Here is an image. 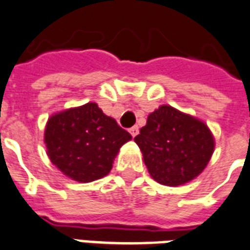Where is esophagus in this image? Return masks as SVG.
Returning a JSON list of instances; mask_svg holds the SVG:
<instances>
[{
    "label": "esophagus",
    "instance_id": "esophagus-1",
    "mask_svg": "<svg viewBox=\"0 0 250 250\" xmlns=\"http://www.w3.org/2000/svg\"><path fill=\"white\" fill-rule=\"evenodd\" d=\"M129 133H131L133 138H135V136H136V135H138V133H139V127H138V125H133V127H131V128H129Z\"/></svg>",
    "mask_w": 250,
    "mask_h": 250
}]
</instances>
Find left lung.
I'll list each match as a JSON object with an SVG mask.
<instances>
[{
  "instance_id": "8db88e82",
  "label": "left lung",
  "mask_w": 250,
  "mask_h": 250,
  "mask_svg": "<svg viewBox=\"0 0 250 250\" xmlns=\"http://www.w3.org/2000/svg\"><path fill=\"white\" fill-rule=\"evenodd\" d=\"M135 142L152 178L167 186L195 178L214 152L208 127L171 106H160L149 114Z\"/></svg>"
}]
</instances>
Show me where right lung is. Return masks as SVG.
<instances>
[{"label":"right lung","instance_id":"add662e5","mask_svg":"<svg viewBox=\"0 0 250 250\" xmlns=\"http://www.w3.org/2000/svg\"><path fill=\"white\" fill-rule=\"evenodd\" d=\"M128 140L131 135L93 102L51 117L44 133L49 160L79 182L108 174L118 150Z\"/></svg>","mask_w":250,"mask_h":250}]
</instances>
